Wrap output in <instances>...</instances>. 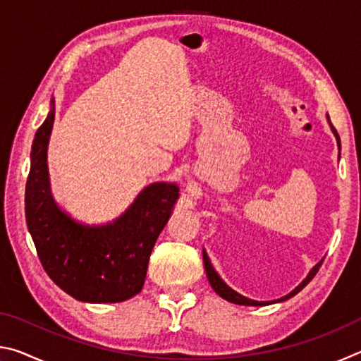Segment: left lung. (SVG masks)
Returning <instances> with one entry per match:
<instances>
[{
	"label": "left lung",
	"instance_id": "1",
	"mask_svg": "<svg viewBox=\"0 0 361 361\" xmlns=\"http://www.w3.org/2000/svg\"><path fill=\"white\" fill-rule=\"evenodd\" d=\"M326 119H328L329 127H331V132L334 133L336 142H338V148H339V151H341V138H339V135H338V132H336V129L333 127L331 121H329V116H328V114H326ZM339 156H341V152H339ZM202 256H204V267H205V272H207V279H209L212 288L215 290L216 295H219L223 299H226V301L234 302V304H239V305H269V304H274V302H283V301H286V299H290V298H293L295 295H298V293L301 291V290L304 288V286L307 285V283L310 282V280H312V279L315 277V274L319 272V269H320L322 262H323V259L317 262V264L309 271L307 277H305V279L302 280V282L299 283L295 290L290 291L286 296H282L280 299H274V301H255V299H250V298H247V296H243V295H240V293H237L235 290H232L229 285H226L224 280H223L221 277H219V274L215 271V267L212 266L210 258H209V255H207L205 250H202Z\"/></svg>",
	"mask_w": 361,
	"mask_h": 361
}]
</instances>
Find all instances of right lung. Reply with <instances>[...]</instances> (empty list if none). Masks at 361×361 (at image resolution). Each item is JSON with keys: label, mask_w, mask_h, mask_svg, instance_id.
Listing matches in <instances>:
<instances>
[{"label": "right lung", "mask_w": 361, "mask_h": 361, "mask_svg": "<svg viewBox=\"0 0 361 361\" xmlns=\"http://www.w3.org/2000/svg\"><path fill=\"white\" fill-rule=\"evenodd\" d=\"M56 102L32 145L25 188L27 226L47 276L78 301L122 302L143 288L152 247L172 216L180 188L157 181L143 188L124 213L105 224H85L54 199L47 167Z\"/></svg>", "instance_id": "obj_1"}]
</instances>
